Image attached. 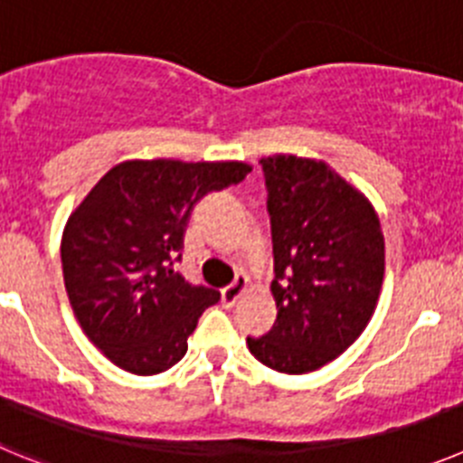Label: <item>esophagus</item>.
<instances>
[{
  "label": "esophagus",
  "mask_w": 463,
  "mask_h": 463,
  "mask_svg": "<svg viewBox=\"0 0 463 463\" xmlns=\"http://www.w3.org/2000/svg\"><path fill=\"white\" fill-rule=\"evenodd\" d=\"M247 281H249V279L244 277V274H237V277L232 279V283H228L226 288H222V304H223V307H232V304L237 302V298L241 295V290L247 288Z\"/></svg>",
  "instance_id": "1"
}]
</instances>
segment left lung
<instances>
[{"label": "left lung", "mask_w": 463, "mask_h": 463, "mask_svg": "<svg viewBox=\"0 0 463 463\" xmlns=\"http://www.w3.org/2000/svg\"><path fill=\"white\" fill-rule=\"evenodd\" d=\"M260 165L277 320L247 345L274 372L307 373L344 353L372 318L385 241L369 201L327 164L279 154Z\"/></svg>", "instance_id": "obj_1"}]
</instances>
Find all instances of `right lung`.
<instances>
[{"label":"right lung","instance_id":"add662e5","mask_svg":"<svg viewBox=\"0 0 463 463\" xmlns=\"http://www.w3.org/2000/svg\"><path fill=\"white\" fill-rule=\"evenodd\" d=\"M249 173L240 161H127L69 216L61 269L71 307L91 344L124 372L152 376L184 357L201 314L222 298L175 269L191 212Z\"/></svg>","mask_w":463,"mask_h":463}]
</instances>
